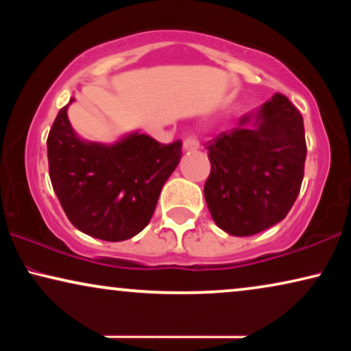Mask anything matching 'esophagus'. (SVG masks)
Returning <instances> with one entry per match:
<instances>
[{
  "label": "esophagus",
  "mask_w": 351,
  "mask_h": 351,
  "mask_svg": "<svg viewBox=\"0 0 351 351\" xmlns=\"http://www.w3.org/2000/svg\"><path fill=\"white\" fill-rule=\"evenodd\" d=\"M199 148V142L196 141L195 136H186L184 138V150L190 152V150H198Z\"/></svg>",
  "instance_id": "34e87169"
}]
</instances>
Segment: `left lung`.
Listing matches in <instances>:
<instances>
[{
	"label": "left lung",
	"instance_id": "1",
	"mask_svg": "<svg viewBox=\"0 0 351 351\" xmlns=\"http://www.w3.org/2000/svg\"><path fill=\"white\" fill-rule=\"evenodd\" d=\"M206 204L233 237H251L281 222L297 199L306 158L304 118L275 94L237 128L208 142Z\"/></svg>",
	"mask_w": 351,
	"mask_h": 351
}]
</instances>
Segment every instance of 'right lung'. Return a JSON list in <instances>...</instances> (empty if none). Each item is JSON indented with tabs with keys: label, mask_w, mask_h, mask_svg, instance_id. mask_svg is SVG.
I'll return each mask as SVG.
<instances>
[{
	"label": "right lung",
	"mask_w": 351,
	"mask_h": 351,
	"mask_svg": "<svg viewBox=\"0 0 351 351\" xmlns=\"http://www.w3.org/2000/svg\"><path fill=\"white\" fill-rule=\"evenodd\" d=\"M73 102L71 97L60 110L47 136L52 189L80 232L104 241L136 237L179 165L182 142L165 145L138 131L112 145L84 141L66 114Z\"/></svg>",
	"instance_id": "add662e5"
}]
</instances>
